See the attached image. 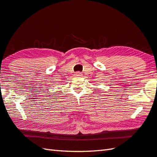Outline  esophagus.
<instances>
[{
    "label": "esophagus",
    "instance_id": "34e87169",
    "mask_svg": "<svg viewBox=\"0 0 157 157\" xmlns=\"http://www.w3.org/2000/svg\"><path fill=\"white\" fill-rule=\"evenodd\" d=\"M82 75V73H80V72H77L75 73V76H77V77H80V76Z\"/></svg>",
    "mask_w": 157,
    "mask_h": 157
}]
</instances>
